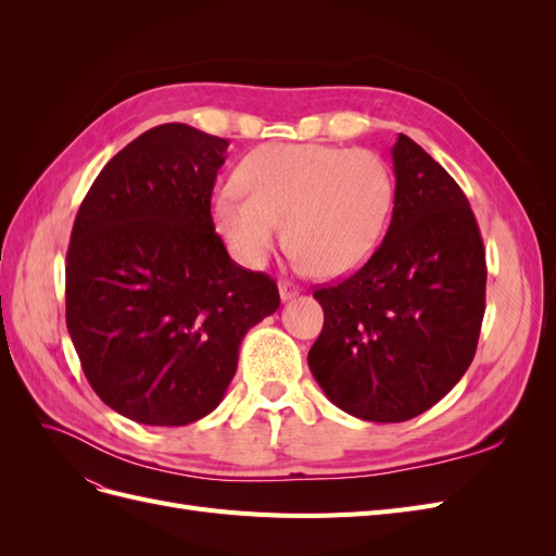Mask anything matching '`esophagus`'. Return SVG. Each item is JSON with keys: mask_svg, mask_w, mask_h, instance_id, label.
<instances>
[{"mask_svg": "<svg viewBox=\"0 0 556 556\" xmlns=\"http://www.w3.org/2000/svg\"><path fill=\"white\" fill-rule=\"evenodd\" d=\"M278 292H280V299H282V301H290V299H294L301 290L296 288V285H292V282H285V280H282V282L278 285Z\"/></svg>", "mask_w": 556, "mask_h": 556, "instance_id": "obj_1", "label": "esophagus"}]
</instances>
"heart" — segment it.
<instances>
[{
  "label": "heart",
  "mask_w": 556,
  "mask_h": 556,
  "mask_svg": "<svg viewBox=\"0 0 556 556\" xmlns=\"http://www.w3.org/2000/svg\"><path fill=\"white\" fill-rule=\"evenodd\" d=\"M237 192L213 201V223L231 255L260 268L285 223L292 257L323 278L359 268L380 243L394 201L390 166L371 150L266 143L233 174Z\"/></svg>",
  "instance_id": "obj_1"
}]
</instances>
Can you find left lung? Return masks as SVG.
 <instances>
[{"mask_svg":"<svg viewBox=\"0 0 556 556\" xmlns=\"http://www.w3.org/2000/svg\"><path fill=\"white\" fill-rule=\"evenodd\" d=\"M392 164L380 248L355 276L313 292L325 327L311 374L366 422H406L439 403L473 362L484 315V248L466 194L406 134Z\"/></svg>","mask_w":556,"mask_h":556,"instance_id":"obj_1","label":"left lung"}]
</instances>
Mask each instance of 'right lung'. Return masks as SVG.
I'll return each instance as SVG.
<instances>
[{
    "mask_svg": "<svg viewBox=\"0 0 556 556\" xmlns=\"http://www.w3.org/2000/svg\"><path fill=\"white\" fill-rule=\"evenodd\" d=\"M227 139L169 123L125 146L83 199L66 252V329L97 396L148 427L220 406L243 336L280 306L233 262L211 192Z\"/></svg>",
    "mask_w": 556,
    "mask_h": 556,
    "instance_id": "add662e5",
    "label": "right lung"
}]
</instances>
